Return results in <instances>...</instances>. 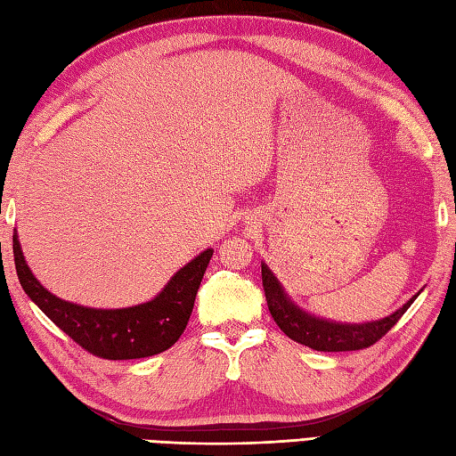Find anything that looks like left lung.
I'll return each instance as SVG.
<instances>
[{"label": "left lung", "mask_w": 456, "mask_h": 456, "mask_svg": "<svg viewBox=\"0 0 456 456\" xmlns=\"http://www.w3.org/2000/svg\"><path fill=\"white\" fill-rule=\"evenodd\" d=\"M263 286L270 314H273L276 325L292 338V341L305 345L314 351L323 353H341V351H361L374 345L378 338H382L390 329L400 322V317L408 312V307L415 302L410 297L400 309L384 319L368 323H338L327 322V319L315 317L297 307L284 292L282 284L278 282L273 270L263 263Z\"/></svg>", "instance_id": "obj_1"}]
</instances>
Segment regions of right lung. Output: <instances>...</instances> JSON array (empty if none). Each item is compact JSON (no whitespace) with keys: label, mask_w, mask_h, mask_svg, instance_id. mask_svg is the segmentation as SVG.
I'll use <instances>...</instances> for the list:
<instances>
[{"label":"right lung","mask_w":456,"mask_h":456,"mask_svg":"<svg viewBox=\"0 0 456 456\" xmlns=\"http://www.w3.org/2000/svg\"><path fill=\"white\" fill-rule=\"evenodd\" d=\"M211 255L213 248H208L191 258L170 278L162 292L147 304L121 309H95L64 302L48 292L27 266L19 237L13 233L15 270L25 294L82 348L108 361L152 356L167 351L178 341L188 325Z\"/></svg>","instance_id":"right-lung-1"}]
</instances>
